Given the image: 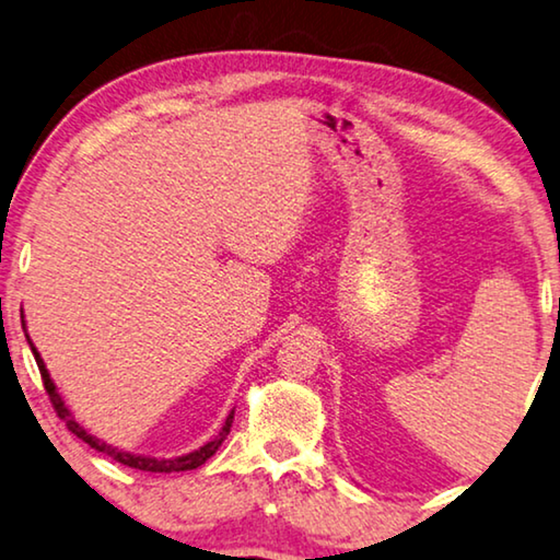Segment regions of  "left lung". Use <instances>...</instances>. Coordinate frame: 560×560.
Wrapping results in <instances>:
<instances>
[{
	"label": "left lung",
	"mask_w": 560,
	"mask_h": 560,
	"mask_svg": "<svg viewBox=\"0 0 560 560\" xmlns=\"http://www.w3.org/2000/svg\"><path fill=\"white\" fill-rule=\"evenodd\" d=\"M558 307H560V305H558Z\"/></svg>",
	"instance_id": "left-lung-1"
}]
</instances>
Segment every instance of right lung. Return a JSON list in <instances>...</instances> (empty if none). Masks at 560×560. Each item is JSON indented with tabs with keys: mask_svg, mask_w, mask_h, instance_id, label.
Wrapping results in <instances>:
<instances>
[{
	"mask_svg": "<svg viewBox=\"0 0 560 560\" xmlns=\"http://www.w3.org/2000/svg\"><path fill=\"white\" fill-rule=\"evenodd\" d=\"M22 325H24V323H22ZM27 340H30V335H27ZM30 346H32V342H30ZM32 352H34V360H37V368H39L42 383H45V390H47V395H49V402H51V408H55L57 416L62 418L65 423H67V428H70L72 433H74L77 438H80V441L88 443L90 448H94V451H100V453L109 455L112 460L122 463V466H130V468H137V470H148V472H179V470H192V468H200L205 460L212 458L214 451L220 448L222 441H225L228 433H230V425H232V418H235V410L230 412L228 420H225V425H222L220 435L214 438V441L205 443L200 451H192V453H187V455H179V458H167V460H165V458H144V455H132V453H125V451L112 448V445L102 443L100 438L90 435L88 430H84L80 423H77V420L72 418V412L65 408L62 395L57 393L55 383H51V377H49L47 368H45V360H42V355H39L37 348H34V346H32Z\"/></svg>",
	"mask_w": 560,
	"mask_h": 560,
	"instance_id": "obj_1",
	"label": "right lung"
}]
</instances>
